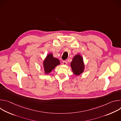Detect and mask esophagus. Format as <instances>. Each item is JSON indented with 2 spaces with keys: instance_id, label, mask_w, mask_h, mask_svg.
<instances>
[{
  "instance_id": "1",
  "label": "esophagus",
  "mask_w": 121,
  "mask_h": 121,
  "mask_svg": "<svg viewBox=\"0 0 121 121\" xmlns=\"http://www.w3.org/2000/svg\"><path fill=\"white\" fill-rule=\"evenodd\" d=\"M63 64L64 65H66L67 64V62L66 61H63Z\"/></svg>"
}]
</instances>
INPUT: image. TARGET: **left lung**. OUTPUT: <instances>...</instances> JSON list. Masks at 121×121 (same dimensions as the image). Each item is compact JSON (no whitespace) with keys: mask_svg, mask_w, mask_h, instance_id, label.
I'll return each mask as SVG.
<instances>
[{"mask_svg":"<svg viewBox=\"0 0 121 121\" xmlns=\"http://www.w3.org/2000/svg\"><path fill=\"white\" fill-rule=\"evenodd\" d=\"M70 65L73 73L77 76L81 75L84 71L85 65L83 58L80 54H77L74 56Z\"/></svg>","mask_w":121,"mask_h":121,"instance_id":"1","label":"left lung"}]
</instances>
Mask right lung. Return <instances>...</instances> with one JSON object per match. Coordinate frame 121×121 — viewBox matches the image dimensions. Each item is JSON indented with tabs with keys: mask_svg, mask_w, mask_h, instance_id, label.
Segmentation results:
<instances>
[{
	"mask_svg": "<svg viewBox=\"0 0 121 121\" xmlns=\"http://www.w3.org/2000/svg\"><path fill=\"white\" fill-rule=\"evenodd\" d=\"M43 67L45 74H49L58 65L60 64L58 59L53 56L52 53L47 55L43 62Z\"/></svg>",
	"mask_w": 121,
	"mask_h": 121,
	"instance_id": "right-lung-1",
	"label": "right lung"
}]
</instances>
